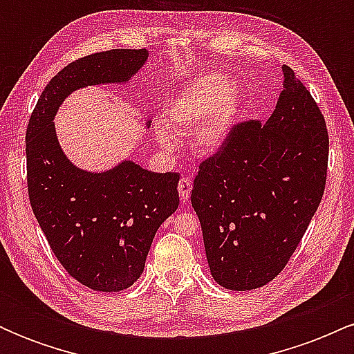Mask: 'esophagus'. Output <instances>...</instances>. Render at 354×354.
I'll return each mask as SVG.
<instances>
[{
  "label": "esophagus",
  "instance_id": "1",
  "mask_svg": "<svg viewBox=\"0 0 354 354\" xmlns=\"http://www.w3.org/2000/svg\"><path fill=\"white\" fill-rule=\"evenodd\" d=\"M191 188H193V185H191L189 178H181L180 183H178V191H180V196H181V201L183 203H188L189 201Z\"/></svg>",
  "mask_w": 354,
  "mask_h": 354
}]
</instances>
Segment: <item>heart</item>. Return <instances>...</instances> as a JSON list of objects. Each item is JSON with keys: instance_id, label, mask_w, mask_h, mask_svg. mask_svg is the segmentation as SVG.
<instances>
[{"instance_id": "1", "label": "heart", "mask_w": 354, "mask_h": 354, "mask_svg": "<svg viewBox=\"0 0 354 354\" xmlns=\"http://www.w3.org/2000/svg\"><path fill=\"white\" fill-rule=\"evenodd\" d=\"M239 106V89L219 75H203L178 93L166 111V123L176 129L193 128L194 148L214 153L228 138ZM158 140L165 149H173V138L161 129Z\"/></svg>"}]
</instances>
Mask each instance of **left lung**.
Here are the masks:
<instances>
[{
    "mask_svg": "<svg viewBox=\"0 0 354 354\" xmlns=\"http://www.w3.org/2000/svg\"><path fill=\"white\" fill-rule=\"evenodd\" d=\"M281 71L270 120L233 124L200 163L191 191L211 274L226 290H254L281 273L324 193V116L293 70L283 64Z\"/></svg>",
    "mask_w": 354,
    "mask_h": 354,
    "instance_id": "left-lung-1",
    "label": "left lung"
}]
</instances>
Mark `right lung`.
<instances>
[{
  "instance_id": "add662e5",
  "label": "right lung",
  "mask_w": 354,
  "mask_h": 354,
  "mask_svg": "<svg viewBox=\"0 0 354 354\" xmlns=\"http://www.w3.org/2000/svg\"><path fill=\"white\" fill-rule=\"evenodd\" d=\"M146 50H109L64 66L43 89L26 128L31 208L61 266L95 291H123L140 278L154 234L180 205L178 173L123 161L104 173L73 166L56 140V109L71 91L128 81Z\"/></svg>"
}]
</instances>
